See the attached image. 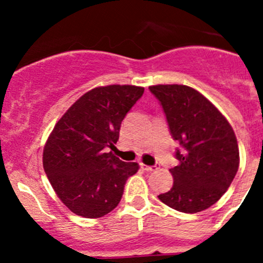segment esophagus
<instances>
[{
    "mask_svg": "<svg viewBox=\"0 0 263 263\" xmlns=\"http://www.w3.org/2000/svg\"><path fill=\"white\" fill-rule=\"evenodd\" d=\"M140 165H141V169L142 171H145V172H153V171H155V169H158V166L156 165H146V164H140Z\"/></svg>",
    "mask_w": 263,
    "mask_h": 263,
    "instance_id": "1",
    "label": "esophagus"
}]
</instances>
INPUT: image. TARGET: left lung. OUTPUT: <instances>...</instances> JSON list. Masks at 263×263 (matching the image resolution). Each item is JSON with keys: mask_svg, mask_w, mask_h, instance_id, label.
Returning a JSON list of instances; mask_svg holds the SVG:
<instances>
[{"mask_svg": "<svg viewBox=\"0 0 263 263\" xmlns=\"http://www.w3.org/2000/svg\"><path fill=\"white\" fill-rule=\"evenodd\" d=\"M169 132L179 142V164L171 169L174 183L159 200L177 211L200 213L229 188L239 166V148L225 117L197 90L185 85H155Z\"/></svg>", "mask_w": 263, "mask_h": 263, "instance_id": "left-lung-1", "label": "left lung"}]
</instances>
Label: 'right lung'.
Returning <instances> with one entry per match:
<instances>
[{"label": "right lung", "mask_w": 263, "mask_h": 263, "mask_svg": "<svg viewBox=\"0 0 263 263\" xmlns=\"http://www.w3.org/2000/svg\"><path fill=\"white\" fill-rule=\"evenodd\" d=\"M144 87L109 85L84 94L53 128L43 166L53 190L73 214L102 217L117 208L127 179L139 171L105 153L119 139L121 123Z\"/></svg>", "instance_id": "1"}]
</instances>
